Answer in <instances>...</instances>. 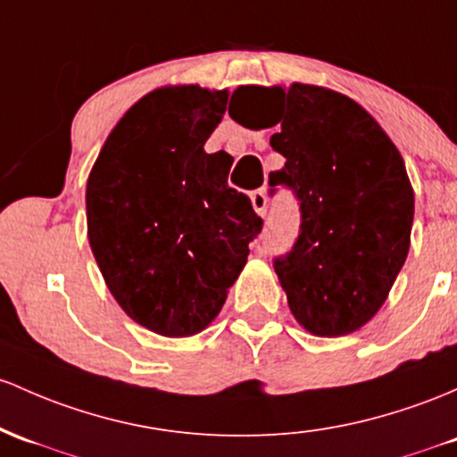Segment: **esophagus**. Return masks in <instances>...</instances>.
Listing matches in <instances>:
<instances>
[{
    "label": "esophagus",
    "mask_w": 457,
    "mask_h": 457,
    "mask_svg": "<svg viewBox=\"0 0 457 457\" xmlns=\"http://www.w3.org/2000/svg\"><path fill=\"white\" fill-rule=\"evenodd\" d=\"M252 205L260 217H264V214H267V193H264L262 188L253 190L252 193Z\"/></svg>",
    "instance_id": "obj_1"
}]
</instances>
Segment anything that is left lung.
Wrapping results in <instances>:
<instances>
[{
  "instance_id": "8db88e82",
  "label": "left lung",
  "mask_w": 457,
  "mask_h": 457,
  "mask_svg": "<svg viewBox=\"0 0 457 457\" xmlns=\"http://www.w3.org/2000/svg\"><path fill=\"white\" fill-rule=\"evenodd\" d=\"M278 104L270 147L286 158L269 187L293 190L302 225L273 260L295 319L314 336H345L375 317L410 249L414 193L405 164L378 121L336 90L293 84L240 87L229 117L249 128L245 102ZM235 104H232L231 102Z\"/></svg>"
}]
</instances>
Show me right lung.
<instances>
[{"instance_id": "1", "label": "right lung", "mask_w": 457, "mask_h": 457, "mask_svg": "<svg viewBox=\"0 0 457 457\" xmlns=\"http://www.w3.org/2000/svg\"><path fill=\"white\" fill-rule=\"evenodd\" d=\"M228 90L164 87L123 114L87 184L88 243L129 319L160 336L212 323L262 229L229 188L232 155L205 154Z\"/></svg>"}]
</instances>
